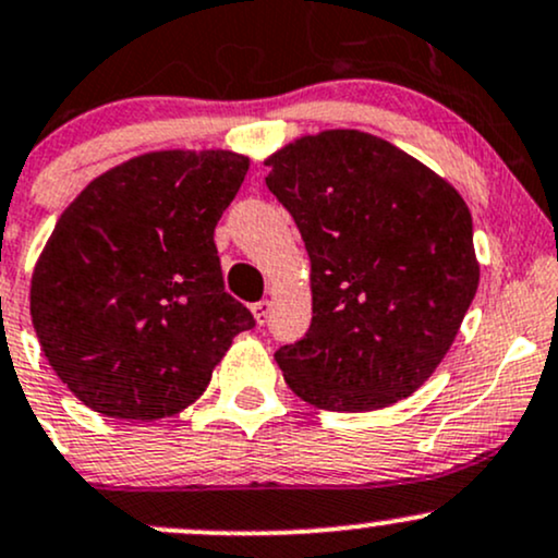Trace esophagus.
<instances>
[{"label": "esophagus", "mask_w": 558, "mask_h": 558, "mask_svg": "<svg viewBox=\"0 0 558 558\" xmlns=\"http://www.w3.org/2000/svg\"><path fill=\"white\" fill-rule=\"evenodd\" d=\"M251 312H254L256 323H259V326H265L267 317H269V302H267V299H262V302L251 304Z\"/></svg>", "instance_id": "1"}]
</instances>
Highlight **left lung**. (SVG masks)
I'll list each match as a JSON object with an SVG mask.
<instances>
[{
    "instance_id": "obj_1",
    "label": "left lung",
    "mask_w": 558,
    "mask_h": 558,
    "mask_svg": "<svg viewBox=\"0 0 558 558\" xmlns=\"http://www.w3.org/2000/svg\"><path fill=\"white\" fill-rule=\"evenodd\" d=\"M312 262V323L275 352L286 384L326 410L387 408L442 363L476 286L469 206L381 137L333 130L267 161Z\"/></svg>"
}]
</instances>
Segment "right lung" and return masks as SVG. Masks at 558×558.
<instances>
[{"label":"right lung","mask_w":558,"mask_h":558,"mask_svg":"<svg viewBox=\"0 0 558 558\" xmlns=\"http://www.w3.org/2000/svg\"><path fill=\"white\" fill-rule=\"evenodd\" d=\"M248 158L145 153L82 190L31 278L52 371L108 418L156 421L209 387L232 336L256 326L225 291L214 228Z\"/></svg>","instance_id":"1"}]
</instances>
